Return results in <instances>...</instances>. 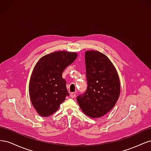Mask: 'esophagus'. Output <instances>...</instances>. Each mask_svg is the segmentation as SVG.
<instances>
[{"mask_svg": "<svg viewBox=\"0 0 151 151\" xmlns=\"http://www.w3.org/2000/svg\"><path fill=\"white\" fill-rule=\"evenodd\" d=\"M70 96L72 98H74L76 96V93H71L70 94Z\"/></svg>", "mask_w": 151, "mask_h": 151, "instance_id": "obj_1", "label": "esophagus"}]
</instances>
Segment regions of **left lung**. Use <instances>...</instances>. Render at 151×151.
<instances>
[{"mask_svg": "<svg viewBox=\"0 0 151 151\" xmlns=\"http://www.w3.org/2000/svg\"><path fill=\"white\" fill-rule=\"evenodd\" d=\"M85 63L88 88L77 97V101L86 115L99 118L110 111L118 101L119 77L109 59L98 51H87Z\"/></svg>", "mask_w": 151, "mask_h": 151, "instance_id": "obj_1", "label": "left lung"}]
</instances>
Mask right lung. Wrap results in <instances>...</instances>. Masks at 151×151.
I'll return each instance as SVG.
<instances>
[{"mask_svg": "<svg viewBox=\"0 0 151 151\" xmlns=\"http://www.w3.org/2000/svg\"><path fill=\"white\" fill-rule=\"evenodd\" d=\"M77 57L74 52H55L41 58L36 64L29 91L32 104L40 115H52L69 96L62 73Z\"/></svg>", "mask_w": 151, "mask_h": 151, "instance_id": "obj_1", "label": "right lung"}]
</instances>
